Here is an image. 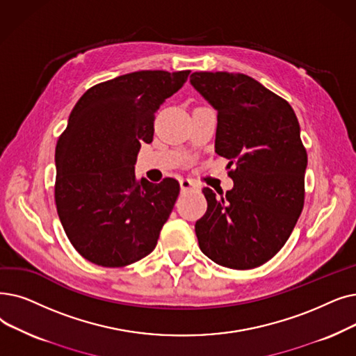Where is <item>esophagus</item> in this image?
<instances>
[{
  "label": "esophagus",
  "instance_id": "esophagus-1",
  "mask_svg": "<svg viewBox=\"0 0 356 356\" xmlns=\"http://www.w3.org/2000/svg\"><path fill=\"white\" fill-rule=\"evenodd\" d=\"M180 189L181 192H191V191H197L199 186L197 183L192 179H180Z\"/></svg>",
  "mask_w": 356,
  "mask_h": 356
}]
</instances>
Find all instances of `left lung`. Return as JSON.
Returning a JSON list of instances; mask_svg holds the SVG:
<instances>
[{
  "label": "left lung",
  "mask_w": 356,
  "mask_h": 356,
  "mask_svg": "<svg viewBox=\"0 0 356 356\" xmlns=\"http://www.w3.org/2000/svg\"><path fill=\"white\" fill-rule=\"evenodd\" d=\"M191 84L218 112L215 152L236 168L234 188L195 224L200 250L215 264L253 269L289 238L304 207L307 151L291 104L249 75L193 72Z\"/></svg>",
  "instance_id": "obj_1"
}]
</instances>
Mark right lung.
<instances>
[{"instance_id":"obj_1","label":"right lung","mask_w":356,"mask_h":356,"mask_svg":"<svg viewBox=\"0 0 356 356\" xmlns=\"http://www.w3.org/2000/svg\"><path fill=\"white\" fill-rule=\"evenodd\" d=\"M191 71H136L92 86L70 115L55 149V204L65 234L84 259L122 268L149 254L180 192L165 177H135L143 143L160 106Z\"/></svg>"}]
</instances>
